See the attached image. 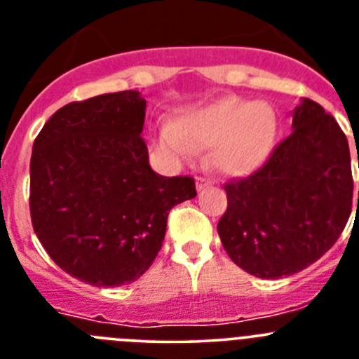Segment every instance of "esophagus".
<instances>
[{"mask_svg":"<svg viewBox=\"0 0 359 359\" xmlns=\"http://www.w3.org/2000/svg\"><path fill=\"white\" fill-rule=\"evenodd\" d=\"M208 185V180L207 177H201L199 176L198 180H196V187H198V190H201V189H205V187Z\"/></svg>","mask_w":359,"mask_h":359,"instance_id":"34e87169","label":"esophagus"}]
</instances>
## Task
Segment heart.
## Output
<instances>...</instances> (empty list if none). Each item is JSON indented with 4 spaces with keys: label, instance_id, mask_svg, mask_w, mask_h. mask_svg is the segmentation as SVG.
Returning <instances> with one entry per match:
<instances>
[{
    "label": "heart",
    "instance_id": "b5f03b06",
    "mask_svg": "<svg viewBox=\"0 0 359 359\" xmlns=\"http://www.w3.org/2000/svg\"><path fill=\"white\" fill-rule=\"evenodd\" d=\"M277 133L273 107L224 97L189 111L180 122L163 126L158 149L176 160L190 158L196 147L210 149V165L224 176H244L268 158Z\"/></svg>",
    "mask_w": 359,
    "mask_h": 359
}]
</instances>
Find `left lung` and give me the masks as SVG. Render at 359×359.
I'll return each instance as SVG.
<instances>
[{
    "mask_svg": "<svg viewBox=\"0 0 359 359\" xmlns=\"http://www.w3.org/2000/svg\"><path fill=\"white\" fill-rule=\"evenodd\" d=\"M291 129L261 169L224 185L219 237L231 261L259 278L290 277L318 261L353 207L348 142L334 116L304 98Z\"/></svg>",
    "mask_w": 359,
    "mask_h": 359,
    "instance_id": "1",
    "label": "left lung"
}]
</instances>
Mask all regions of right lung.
Segmentation results:
<instances>
[{"label": "right lung", "instance_id": "1", "mask_svg": "<svg viewBox=\"0 0 359 359\" xmlns=\"http://www.w3.org/2000/svg\"><path fill=\"white\" fill-rule=\"evenodd\" d=\"M144 120L140 91L98 95L57 109L32 147L34 231L59 268L91 286L140 278L170 208L196 198L194 177L151 169Z\"/></svg>", "mask_w": 359, "mask_h": 359}]
</instances>
